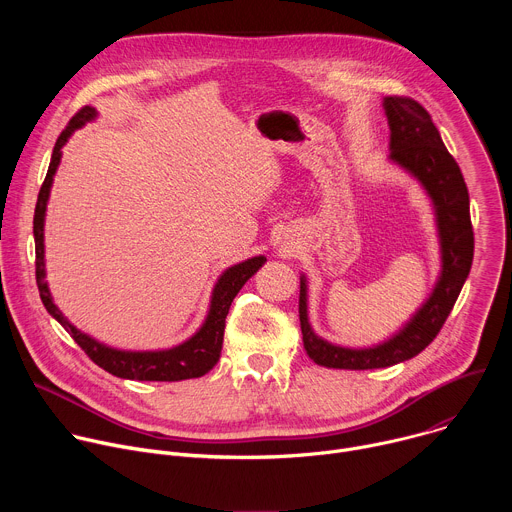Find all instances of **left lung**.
I'll return each instance as SVG.
<instances>
[{
  "label": "left lung",
  "mask_w": 512,
  "mask_h": 512,
  "mask_svg": "<svg viewBox=\"0 0 512 512\" xmlns=\"http://www.w3.org/2000/svg\"><path fill=\"white\" fill-rule=\"evenodd\" d=\"M391 129L389 160L419 180L431 198L440 235L442 273L425 304L389 340L369 348H346L320 338L308 320V283L300 277V326L308 356L328 369H385L417 356L448 320L474 259L470 196L460 166L446 150L431 115L409 97H385Z\"/></svg>",
  "instance_id": "left-lung-1"
}]
</instances>
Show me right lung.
<instances>
[{"label": "right lung", "mask_w": 512, "mask_h": 512, "mask_svg": "<svg viewBox=\"0 0 512 512\" xmlns=\"http://www.w3.org/2000/svg\"><path fill=\"white\" fill-rule=\"evenodd\" d=\"M97 111L93 107H83L75 117H72L66 125V129L58 135L50 166L44 178V184L38 194L36 210H34V241H36V283L44 308L48 314L60 322V326L72 336L87 356L99 364L107 373L131 379V381H186V379H198L206 375L214 364L221 358L223 348V336H225V320L229 314V308L239 294V289L247 283L249 277H253L263 263L267 261L263 255L251 257L243 263H237L229 267L221 277H218L212 296H210V308L206 314L204 324L198 328V332L188 338L186 342L168 348V350H145V352H131V350H117L111 346H105L97 342L95 338L87 336L79 328L72 326L64 314L54 306L50 289L46 283V263H44V216H46V204L52 188V180L56 174V168L62 158V145L68 141V137L75 133L79 127H83L87 121L95 119Z\"/></svg>", "instance_id": "add662e5"}]
</instances>
